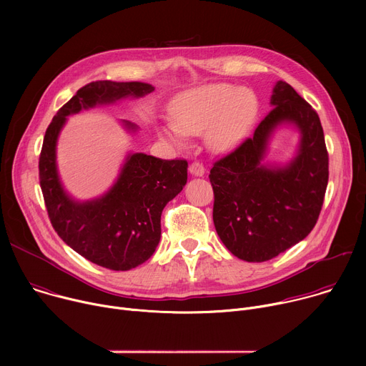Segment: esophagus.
<instances>
[{
  "mask_svg": "<svg viewBox=\"0 0 366 366\" xmlns=\"http://www.w3.org/2000/svg\"><path fill=\"white\" fill-rule=\"evenodd\" d=\"M189 172L195 177H202L204 175V165L199 161H192L189 164Z\"/></svg>",
  "mask_w": 366,
  "mask_h": 366,
  "instance_id": "1",
  "label": "esophagus"
}]
</instances>
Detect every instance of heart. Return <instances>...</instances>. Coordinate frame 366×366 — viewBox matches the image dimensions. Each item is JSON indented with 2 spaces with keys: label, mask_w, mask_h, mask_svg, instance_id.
I'll list each match as a JSON object with an SVG mask.
<instances>
[{
  "label": "heart",
  "mask_w": 366,
  "mask_h": 366,
  "mask_svg": "<svg viewBox=\"0 0 366 366\" xmlns=\"http://www.w3.org/2000/svg\"><path fill=\"white\" fill-rule=\"evenodd\" d=\"M257 110V97L250 89L232 84L201 86L181 94L171 102L172 124L162 133L171 140H181L185 133L210 127V143L217 149H227L246 134Z\"/></svg>",
  "instance_id": "1"
}]
</instances>
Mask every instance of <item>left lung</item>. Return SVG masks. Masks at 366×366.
Masks as SVG:
<instances>
[{
  "label": "left lung",
  "mask_w": 366,
  "mask_h": 366,
  "mask_svg": "<svg viewBox=\"0 0 366 366\" xmlns=\"http://www.w3.org/2000/svg\"><path fill=\"white\" fill-rule=\"evenodd\" d=\"M274 109L253 134L213 164V220L224 246L247 262H265L301 242L316 226L329 181V153L319 114L285 81ZM282 121L302 132L297 158L284 170L259 165L266 140Z\"/></svg>",
  "instance_id": "8db88e82"
}]
</instances>
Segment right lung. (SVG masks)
<instances>
[{
  "label": "right lung",
  "instance_id": "add662e5",
  "mask_svg": "<svg viewBox=\"0 0 366 366\" xmlns=\"http://www.w3.org/2000/svg\"><path fill=\"white\" fill-rule=\"evenodd\" d=\"M153 91L143 82L92 81L76 91L46 129L39 156V181L49 220L59 237L89 262L113 271H129L153 254L161 239L164 207L187 184L185 159H159L134 153L107 195L75 202L62 189L55 146L66 116L95 104L113 102ZM130 127L133 124L127 123Z\"/></svg>",
  "mask_w": 366,
  "mask_h": 366
}]
</instances>
